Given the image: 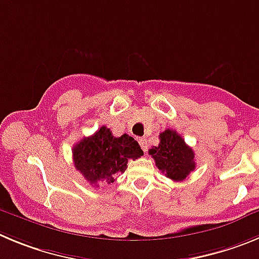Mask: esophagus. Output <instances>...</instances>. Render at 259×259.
<instances>
[{
  "mask_svg": "<svg viewBox=\"0 0 259 259\" xmlns=\"http://www.w3.org/2000/svg\"><path fill=\"white\" fill-rule=\"evenodd\" d=\"M138 142H139V144H141V148L143 149V152L147 151V141L144 139V138H139L138 139Z\"/></svg>",
  "mask_w": 259,
  "mask_h": 259,
  "instance_id": "obj_1",
  "label": "esophagus"
}]
</instances>
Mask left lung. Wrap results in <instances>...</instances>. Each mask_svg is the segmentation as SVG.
Instances as JSON below:
<instances>
[{"label":"left lung","mask_w":259,"mask_h":259,"mask_svg":"<svg viewBox=\"0 0 259 259\" xmlns=\"http://www.w3.org/2000/svg\"><path fill=\"white\" fill-rule=\"evenodd\" d=\"M156 166L174 181H183L195 168L194 152L175 130L159 134V144L148 151Z\"/></svg>","instance_id":"1"}]
</instances>
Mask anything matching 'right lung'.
I'll return each mask as SVG.
<instances>
[{
  "label": "right lung",
  "mask_w": 259,
  "mask_h": 259,
  "mask_svg": "<svg viewBox=\"0 0 259 259\" xmlns=\"http://www.w3.org/2000/svg\"><path fill=\"white\" fill-rule=\"evenodd\" d=\"M141 156L143 151L134 138L127 134L116 138L106 126L83 138L72 148L75 168L93 187H98L100 183H113V175L124 172L130 158L137 159Z\"/></svg>",
  "instance_id": "right-lung-1"
}]
</instances>
